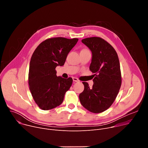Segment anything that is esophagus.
I'll return each instance as SVG.
<instances>
[{
    "label": "esophagus",
    "instance_id": "obj_1",
    "mask_svg": "<svg viewBox=\"0 0 148 148\" xmlns=\"http://www.w3.org/2000/svg\"><path fill=\"white\" fill-rule=\"evenodd\" d=\"M73 81H74V82H78V81H79V79H78V78H75V77H73Z\"/></svg>",
    "mask_w": 148,
    "mask_h": 148
}]
</instances>
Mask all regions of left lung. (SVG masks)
Returning a JSON list of instances; mask_svg holds the SVG:
<instances>
[{"label": "left lung", "mask_w": 148, "mask_h": 148, "mask_svg": "<svg viewBox=\"0 0 148 148\" xmlns=\"http://www.w3.org/2000/svg\"><path fill=\"white\" fill-rule=\"evenodd\" d=\"M81 41L91 51L90 70L95 77L92 88L82 82L84 90L79 95V101L89 111L101 113L111 106L121 88L119 58L113 47L100 37L86 38Z\"/></svg>", "instance_id": "left-lung-1"}]
</instances>
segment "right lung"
<instances>
[{
    "mask_svg": "<svg viewBox=\"0 0 148 148\" xmlns=\"http://www.w3.org/2000/svg\"><path fill=\"white\" fill-rule=\"evenodd\" d=\"M78 39L49 38L34 50L30 62L29 85L32 95L43 110L59 106L72 85L73 79L57 77L56 68L64 64L67 55Z\"/></svg>",
    "mask_w": 148,
    "mask_h": 148,
    "instance_id": "obj_1",
    "label": "right lung"
}]
</instances>
